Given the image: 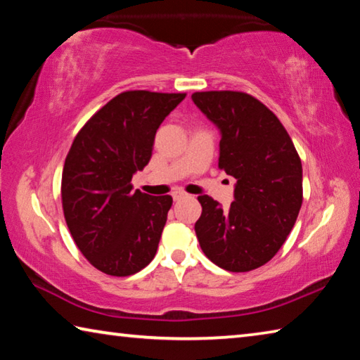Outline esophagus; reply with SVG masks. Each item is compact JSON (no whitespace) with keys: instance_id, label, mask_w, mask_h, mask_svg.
<instances>
[{"instance_id":"34e87169","label":"esophagus","mask_w":360,"mask_h":360,"mask_svg":"<svg viewBox=\"0 0 360 360\" xmlns=\"http://www.w3.org/2000/svg\"><path fill=\"white\" fill-rule=\"evenodd\" d=\"M173 200H174V202H178V200H181V198H184L186 197V192H182L181 191V188H176V191H173Z\"/></svg>"}]
</instances>
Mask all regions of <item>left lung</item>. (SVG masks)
Instances as JSON below:
<instances>
[{"mask_svg": "<svg viewBox=\"0 0 360 360\" xmlns=\"http://www.w3.org/2000/svg\"><path fill=\"white\" fill-rule=\"evenodd\" d=\"M192 101L221 131L219 168L236 179L222 210L200 195L195 222L200 248L227 271H251L275 257L302 208V162L281 122L243 92H195Z\"/></svg>", "mask_w": 360, "mask_h": 360, "instance_id": "8db88e82", "label": "left lung"}]
</instances>
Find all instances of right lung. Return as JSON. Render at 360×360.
Segmentation results:
<instances>
[{"mask_svg": "<svg viewBox=\"0 0 360 360\" xmlns=\"http://www.w3.org/2000/svg\"><path fill=\"white\" fill-rule=\"evenodd\" d=\"M186 94L130 90L108 101L77 133L62 174L65 221L79 251L100 271L130 276L155 257L169 195L133 191L155 133Z\"/></svg>", "mask_w": 360, "mask_h": 360, "instance_id": "obj_1", "label": "right lung"}]
</instances>
